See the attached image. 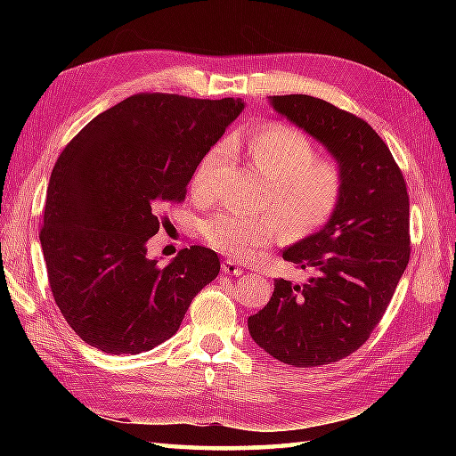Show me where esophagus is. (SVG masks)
<instances>
[{
    "label": "esophagus",
    "mask_w": 456,
    "mask_h": 456,
    "mask_svg": "<svg viewBox=\"0 0 456 456\" xmlns=\"http://www.w3.org/2000/svg\"><path fill=\"white\" fill-rule=\"evenodd\" d=\"M221 270L225 274H229V276H240V274H245V270L240 268L235 260H225V263L221 265Z\"/></svg>",
    "instance_id": "1"
}]
</instances>
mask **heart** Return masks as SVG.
Wrapping results in <instances>:
<instances>
[{
    "instance_id": "obj_1",
    "label": "heart",
    "mask_w": 456,
    "mask_h": 456,
    "mask_svg": "<svg viewBox=\"0 0 456 456\" xmlns=\"http://www.w3.org/2000/svg\"><path fill=\"white\" fill-rule=\"evenodd\" d=\"M225 151V144H217L200 160L191 178L196 198L206 200L216 190ZM248 157L270 183L268 206L289 235H312L335 216L343 198V172L333 160L315 159L314 144L305 134L280 123L263 125L248 137ZM278 235L274 217L237 211H221L203 225L208 243L237 260L250 258Z\"/></svg>"
}]
</instances>
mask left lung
I'll use <instances>...</instances> for the list:
<instances>
[{"mask_svg":"<svg viewBox=\"0 0 456 456\" xmlns=\"http://www.w3.org/2000/svg\"><path fill=\"white\" fill-rule=\"evenodd\" d=\"M268 102L335 159L343 198L322 229L282 253L312 276L304 284L274 280L248 333L280 362L322 366L354 353L390 304L410 260L408 188L390 149L356 115L304 94Z\"/></svg>","mask_w":456,"mask_h":456,"instance_id":"8db88e82","label":"left lung"}]
</instances>
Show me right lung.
I'll return each mask as SVG.
<instances>
[{
	"label": "right lung",
	"mask_w": 456,
	"mask_h": 456,
	"mask_svg": "<svg viewBox=\"0 0 456 456\" xmlns=\"http://www.w3.org/2000/svg\"><path fill=\"white\" fill-rule=\"evenodd\" d=\"M243 110L233 98L137 94L66 144L38 237L54 302L82 341L110 354L151 351L219 274L216 250L191 245L160 266L147 243L160 209L186 198L200 160Z\"/></svg>",
	"instance_id": "1"
}]
</instances>
